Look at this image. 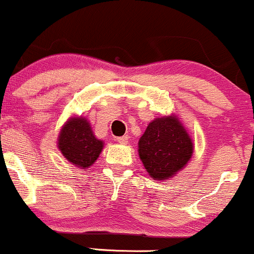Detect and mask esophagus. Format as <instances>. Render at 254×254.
Segmentation results:
<instances>
[{
	"label": "esophagus",
	"instance_id": "1",
	"mask_svg": "<svg viewBox=\"0 0 254 254\" xmlns=\"http://www.w3.org/2000/svg\"><path fill=\"white\" fill-rule=\"evenodd\" d=\"M127 141H129V136L127 135L117 137V142L121 144H127Z\"/></svg>",
	"mask_w": 254,
	"mask_h": 254
}]
</instances>
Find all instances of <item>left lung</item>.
Returning a JSON list of instances; mask_svg holds the SVG:
<instances>
[{
    "instance_id": "obj_1",
    "label": "left lung",
    "mask_w": 254,
    "mask_h": 254,
    "mask_svg": "<svg viewBox=\"0 0 254 254\" xmlns=\"http://www.w3.org/2000/svg\"><path fill=\"white\" fill-rule=\"evenodd\" d=\"M190 133L177 115L155 118L138 141V155L148 176L165 182L185 168L193 155Z\"/></svg>"
}]
</instances>
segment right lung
I'll return each mask as SVG.
<instances>
[{
  "instance_id": "right-lung-1",
  "label": "right lung",
  "mask_w": 254,
  "mask_h": 254,
  "mask_svg": "<svg viewBox=\"0 0 254 254\" xmlns=\"http://www.w3.org/2000/svg\"><path fill=\"white\" fill-rule=\"evenodd\" d=\"M57 147L70 164L87 170L103 151L104 141L94 135L88 119L82 116H71L61 127Z\"/></svg>"
}]
</instances>
